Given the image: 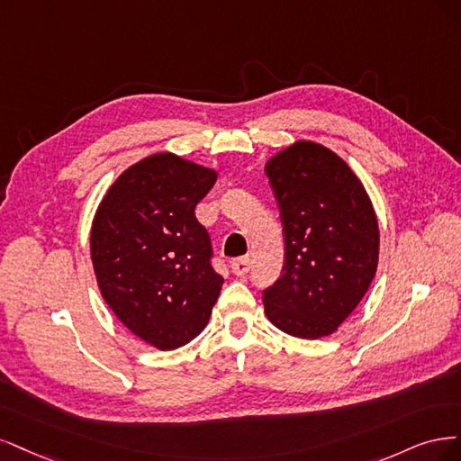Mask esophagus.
I'll use <instances>...</instances> for the list:
<instances>
[{"label": "esophagus", "instance_id": "esophagus-1", "mask_svg": "<svg viewBox=\"0 0 461 461\" xmlns=\"http://www.w3.org/2000/svg\"><path fill=\"white\" fill-rule=\"evenodd\" d=\"M249 270H250V258L249 257H240V258L231 260V272L235 276L243 277V276L249 274Z\"/></svg>", "mask_w": 461, "mask_h": 461}]
</instances>
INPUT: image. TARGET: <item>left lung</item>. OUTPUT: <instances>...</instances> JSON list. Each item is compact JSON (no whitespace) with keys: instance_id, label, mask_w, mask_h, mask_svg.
Wrapping results in <instances>:
<instances>
[{"instance_id":"left-lung-1","label":"left lung","mask_w":461,"mask_h":461,"mask_svg":"<svg viewBox=\"0 0 461 461\" xmlns=\"http://www.w3.org/2000/svg\"><path fill=\"white\" fill-rule=\"evenodd\" d=\"M284 224V274L264 289L277 330L328 337L360 304L379 260V226L367 193L328 147L296 141L266 162Z\"/></svg>"}]
</instances>
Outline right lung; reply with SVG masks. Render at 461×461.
I'll return each mask as SVG.
<instances>
[{
  "label": "right lung",
  "instance_id": "obj_1",
  "mask_svg": "<svg viewBox=\"0 0 461 461\" xmlns=\"http://www.w3.org/2000/svg\"><path fill=\"white\" fill-rule=\"evenodd\" d=\"M216 172L174 153L131 165L103 197L92 224V262L103 299L126 328L174 350L209 323L221 277L195 218Z\"/></svg>",
  "mask_w": 461,
  "mask_h": 461
}]
</instances>
